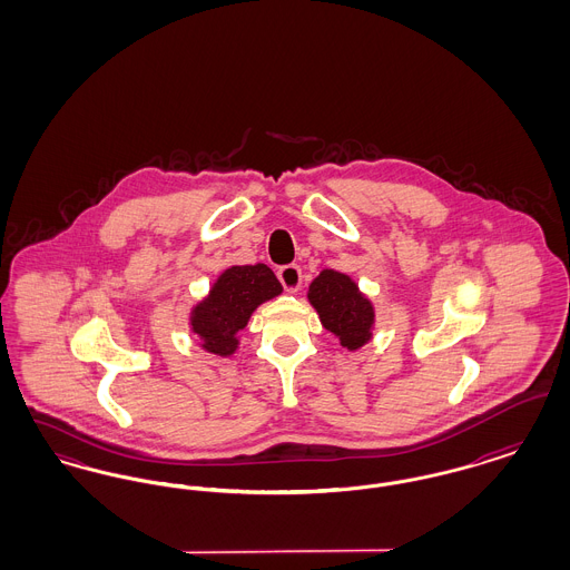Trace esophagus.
Listing matches in <instances>:
<instances>
[{"label":"esophagus","instance_id":"1","mask_svg":"<svg viewBox=\"0 0 570 570\" xmlns=\"http://www.w3.org/2000/svg\"><path fill=\"white\" fill-rule=\"evenodd\" d=\"M277 277L282 282V286L288 291V293H297L301 288V269L297 265H286L277 272Z\"/></svg>","mask_w":570,"mask_h":570}]
</instances>
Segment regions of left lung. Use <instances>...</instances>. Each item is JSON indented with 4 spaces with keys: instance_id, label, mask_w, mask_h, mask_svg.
<instances>
[{
    "instance_id": "8db88e82",
    "label": "left lung",
    "mask_w": 570,
    "mask_h": 570,
    "mask_svg": "<svg viewBox=\"0 0 570 570\" xmlns=\"http://www.w3.org/2000/svg\"><path fill=\"white\" fill-rule=\"evenodd\" d=\"M307 301L344 348L354 353L374 337L376 307L351 275L323 269L312 279Z\"/></svg>"
}]
</instances>
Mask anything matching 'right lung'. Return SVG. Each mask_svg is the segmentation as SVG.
Listing matches in <instances>:
<instances>
[{
  "label": "right lung",
  "instance_id": "1",
  "mask_svg": "<svg viewBox=\"0 0 570 570\" xmlns=\"http://www.w3.org/2000/svg\"><path fill=\"white\" fill-rule=\"evenodd\" d=\"M282 291L267 265H233L217 275L205 297L191 305L190 333L205 353L233 356L239 348V331L247 326L256 307L282 295Z\"/></svg>",
  "mask_w": 570,
  "mask_h": 570
}]
</instances>
